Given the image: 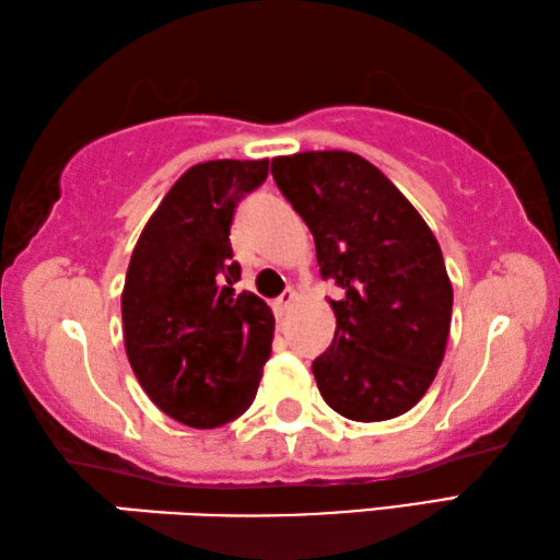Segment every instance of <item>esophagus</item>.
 <instances>
[{"instance_id": "34e87169", "label": "esophagus", "mask_w": 560, "mask_h": 560, "mask_svg": "<svg viewBox=\"0 0 560 560\" xmlns=\"http://www.w3.org/2000/svg\"><path fill=\"white\" fill-rule=\"evenodd\" d=\"M292 305H295V290L288 288L278 300H275V312H278V315L282 317Z\"/></svg>"}]
</instances>
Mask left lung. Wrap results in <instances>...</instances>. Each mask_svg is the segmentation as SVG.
<instances>
[{"label":"left lung","mask_w":560,"mask_h":560,"mask_svg":"<svg viewBox=\"0 0 560 560\" xmlns=\"http://www.w3.org/2000/svg\"><path fill=\"white\" fill-rule=\"evenodd\" d=\"M272 179L315 235L329 300L331 347L312 361L319 394L339 416L376 423L404 416L443 364L453 285L443 250L413 203L354 152L275 156Z\"/></svg>","instance_id":"8db88e82"}]
</instances>
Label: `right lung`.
Segmentation results:
<instances>
[{
	"label": "right lung",
	"mask_w": 560,
	"mask_h": 560,
	"mask_svg": "<svg viewBox=\"0 0 560 560\" xmlns=\"http://www.w3.org/2000/svg\"><path fill=\"white\" fill-rule=\"evenodd\" d=\"M268 160L194 164L140 233L122 290L125 351L152 404L189 428L243 416L272 351L275 317L235 292L231 223Z\"/></svg>",
	"instance_id": "1"
}]
</instances>
